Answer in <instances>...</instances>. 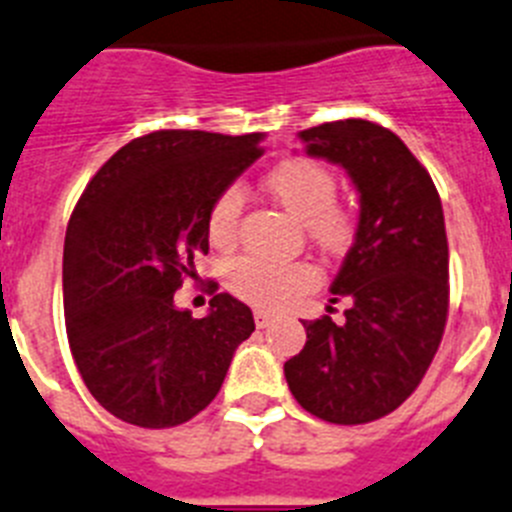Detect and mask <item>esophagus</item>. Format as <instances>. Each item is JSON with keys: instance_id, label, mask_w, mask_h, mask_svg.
<instances>
[{"instance_id": "1", "label": "esophagus", "mask_w": 512, "mask_h": 512, "mask_svg": "<svg viewBox=\"0 0 512 512\" xmlns=\"http://www.w3.org/2000/svg\"><path fill=\"white\" fill-rule=\"evenodd\" d=\"M252 316H255V326H257V329H265V326L270 324V321H273L270 311H262V308H255V313H252Z\"/></svg>"}]
</instances>
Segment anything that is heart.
<instances>
[{
  "mask_svg": "<svg viewBox=\"0 0 512 512\" xmlns=\"http://www.w3.org/2000/svg\"><path fill=\"white\" fill-rule=\"evenodd\" d=\"M265 191L306 227L313 247L326 255H342L357 237V216L336 204V178L324 165L293 158L275 165L265 176ZM242 191L224 188L206 214L211 245L229 250L239 237ZM227 285L232 293L262 308H280L316 285V273L306 262H265L247 257L229 267Z\"/></svg>",
  "mask_w": 512,
  "mask_h": 512,
  "instance_id": "obj_1",
  "label": "heart"
}]
</instances>
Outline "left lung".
Masks as SVG:
<instances>
[{"mask_svg": "<svg viewBox=\"0 0 512 512\" xmlns=\"http://www.w3.org/2000/svg\"><path fill=\"white\" fill-rule=\"evenodd\" d=\"M298 137L311 158L347 170L359 224L331 283V303L349 301L344 321H303L306 347L285 362V380L311 416L357 426L393 413L439 349L449 313L444 211L428 170L380 124L342 119Z\"/></svg>", "mask_w": 512, "mask_h": 512, "instance_id": "1", "label": "left lung"}]
</instances>
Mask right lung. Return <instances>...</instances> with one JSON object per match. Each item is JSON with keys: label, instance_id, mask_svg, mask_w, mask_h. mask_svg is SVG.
I'll list each match as a JSON object with an SVG mask.
<instances>
[{"label": "right lung", "instance_id": "obj_1", "mask_svg": "<svg viewBox=\"0 0 512 512\" xmlns=\"http://www.w3.org/2000/svg\"><path fill=\"white\" fill-rule=\"evenodd\" d=\"M262 132L160 130L101 165L71 214L63 306L86 388L124 423L170 428L216 398L234 349L255 331L250 306L216 293L204 319L173 303L209 252L206 214L262 155Z\"/></svg>", "mask_w": 512, "mask_h": 512}]
</instances>
